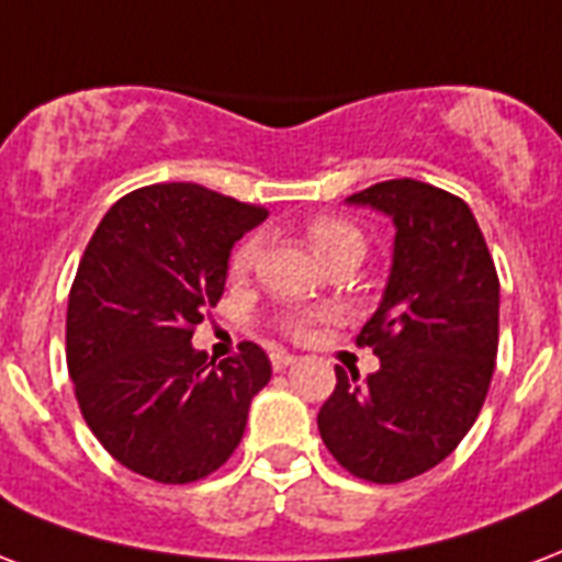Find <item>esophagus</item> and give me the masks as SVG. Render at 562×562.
Here are the masks:
<instances>
[{
    "label": "esophagus",
    "mask_w": 562,
    "mask_h": 562,
    "mask_svg": "<svg viewBox=\"0 0 562 562\" xmlns=\"http://www.w3.org/2000/svg\"><path fill=\"white\" fill-rule=\"evenodd\" d=\"M271 366L277 368V371H282V368L294 366V357H291V353H285V350H273Z\"/></svg>",
    "instance_id": "34e87169"
}]
</instances>
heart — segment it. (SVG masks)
Returning a JSON list of instances; mask_svg holds the SVG:
<instances>
[{
	"label": "heart",
	"instance_id": "1",
	"mask_svg": "<svg viewBox=\"0 0 562 562\" xmlns=\"http://www.w3.org/2000/svg\"><path fill=\"white\" fill-rule=\"evenodd\" d=\"M306 241H310V247L324 265L333 262L336 256H362V250H366V238H362L357 226L350 224V221H341V217H333V214L312 217L310 224H306ZM256 252H259L256 238H244L233 250V256H229V277L238 280L244 273H250L252 262H256ZM306 324H310L306 315H285L282 318V329L291 333V336H300L306 329Z\"/></svg>",
	"mask_w": 562,
	"mask_h": 562
}]
</instances>
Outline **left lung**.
Masks as SVG:
<instances>
[{"label": "left lung", "mask_w": 562, "mask_h": 562, "mask_svg": "<svg viewBox=\"0 0 562 562\" xmlns=\"http://www.w3.org/2000/svg\"><path fill=\"white\" fill-rule=\"evenodd\" d=\"M348 203L395 224L383 300L357 338L380 371L359 380L336 368L318 430L353 477L404 483L439 465L481 415L498 357V273L471 209L442 188L389 179Z\"/></svg>", "instance_id": "8db88e82"}]
</instances>
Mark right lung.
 <instances>
[{"mask_svg": "<svg viewBox=\"0 0 562 562\" xmlns=\"http://www.w3.org/2000/svg\"><path fill=\"white\" fill-rule=\"evenodd\" d=\"M268 217L194 182L120 196L85 247L67 303V368L105 451L158 483L224 465L271 380L252 341L214 366L191 336L224 294L233 244Z\"/></svg>", "mask_w": 562, "mask_h": 562, "instance_id": "1", "label": "right lung"}]
</instances>
